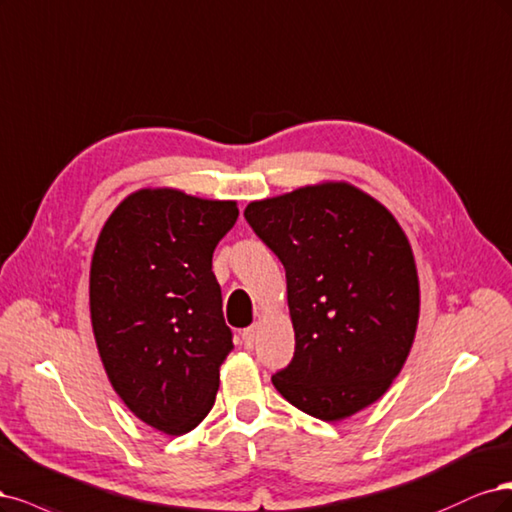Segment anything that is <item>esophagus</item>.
<instances>
[{
  "label": "esophagus",
  "mask_w": 512,
  "mask_h": 512,
  "mask_svg": "<svg viewBox=\"0 0 512 512\" xmlns=\"http://www.w3.org/2000/svg\"><path fill=\"white\" fill-rule=\"evenodd\" d=\"M255 336H257V327H255V325H251V327L242 329V344L246 346V349H253V344H255Z\"/></svg>",
  "instance_id": "obj_1"
}]
</instances>
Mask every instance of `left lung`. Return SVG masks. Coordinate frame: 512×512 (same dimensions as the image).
I'll use <instances>...</instances> for the list:
<instances>
[{
  "label": "left lung",
  "instance_id": "left-lung-1",
  "mask_svg": "<svg viewBox=\"0 0 512 512\" xmlns=\"http://www.w3.org/2000/svg\"><path fill=\"white\" fill-rule=\"evenodd\" d=\"M244 219L287 274L295 351L272 376L278 393L321 421L376 402L419 319L417 268L398 221L370 195L332 183L253 202Z\"/></svg>",
  "mask_w": 512,
  "mask_h": 512
}]
</instances>
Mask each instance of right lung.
<instances>
[{
    "instance_id": "obj_1",
    "label": "right lung",
    "mask_w": 512,
    "mask_h": 512,
    "mask_svg": "<svg viewBox=\"0 0 512 512\" xmlns=\"http://www.w3.org/2000/svg\"><path fill=\"white\" fill-rule=\"evenodd\" d=\"M236 202L138 191L110 214L91 261V323L114 391L138 419L187 434L214 404L234 349L212 253Z\"/></svg>"
}]
</instances>
